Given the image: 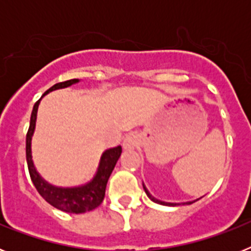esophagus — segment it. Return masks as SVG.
I'll return each mask as SVG.
<instances>
[{
	"label": "esophagus",
	"mask_w": 251,
	"mask_h": 251,
	"mask_svg": "<svg viewBox=\"0 0 251 251\" xmlns=\"http://www.w3.org/2000/svg\"><path fill=\"white\" fill-rule=\"evenodd\" d=\"M139 142V137L137 133H129L126 138H124L123 141V148L124 150H134V148L137 147V145H138Z\"/></svg>",
	"instance_id": "34e87169"
}]
</instances>
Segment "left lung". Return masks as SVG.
I'll use <instances>...</instances> for the list:
<instances>
[{
	"label": "left lung",
	"mask_w": 251,
	"mask_h": 251,
	"mask_svg": "<svg viewBox=\"0 0 251 251\" xmlns=\"http://www.w3.org/2000/svg\"><path fill=\"white\" fill-rule=\"evenodd\" d=\"M143 188H145V191H146V194L148 195V197H150V199H151V200H152V201H154V202H157V203H161V205H168V206H176V205H178V203L163 202V201L156 200V199H154V197H152V196H151V194H150V192H148V190H147V188H146V186H145V185H143ZM186 203H188V205H190V203H192V202H186Z\"/></svg>",
	"instance_id": "8db88e82"
}]
</instances>
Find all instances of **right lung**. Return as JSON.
Segmentation results:
<instances>
[{
    "instance_id": "obj_1",
    "label": "right lung",
    "mask_w": 251,
    "mask_h": 251,
    "mask_svg": "<svg viewBox=\"0 0 251 251\" xmlns=\"http://www.w3.org/2000/svg\"><path fill=\"white\" fill-rule=\"evenodd\" d=\"M79 79H72V80H66L63 83H57L52 85L49 90L44 93L46 95L48 93L52 90L61 89V88H68L73 84L77 83ZM43 95V97H44ZM41 97V98H43ZM41 98L35 103L34 109L31 113L30 119V127H28L27 134H26V161H27L28 172H30L31 181L36 187L37 192L48 201L50 205L54 207L59 208L61 211L70 212V214H83L86 211H92L95 207H98L105 196V187L106 182L112 175L113 170L115 167V163L121 157L122 147L110 148L106 150L101 156L100 162H99V167L94 178L88 182L86 185L79 186V187H55L50 185L37 174L36 168L32 162V156H31V139L34 134L35 126H36V115L37 108Z\"/></svg>"
}]
</instances>
